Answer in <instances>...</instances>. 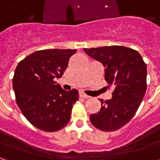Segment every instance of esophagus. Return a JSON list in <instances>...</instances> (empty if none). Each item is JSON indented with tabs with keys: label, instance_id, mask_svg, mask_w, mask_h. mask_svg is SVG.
<instances>
[{
	"label": "esophagus",
	"instance_id": "esophagus-1",
	"mask_svg": "<svg viewBox=\"0 0 160 160\" xmlns=\"http://www.w3.org/2000/svg\"><path fill=\"white\" fill-rule=\"evenodd\" d=\"M80 98H89V96L88 95H87L86 93H84V92H80Z\"/></svg>",
	"mask_w": 160,
	"mask_h": 160
}]
</instances>
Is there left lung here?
<instances>
[{
	"mask_svg": "<svg viewBox=\"0 0 160 160\" xmlns=\"http://www.w3.org/2000/svg\"><path fill=\"white\" fill-rule=\"evenodd\" d=\"M104 67V80L114 87L111 99H101L100 111L90 116L94 127L118 130L133 118L147 90V65L138 51L125 46L84 49Z\"/></svg>",
	"mask_w": 160,
	"mask_h": 160,
	"instance_id": "1",
	"label": "left lung"
}]
</instances>
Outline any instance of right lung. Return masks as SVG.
I'll return each instance as SVG.
<instances>
[{"instance_id":"right-lung-1","label":"right lung","mask_w":160,"mask_h":160,"mask_svg":"<svg viewBox=\"0 0 160 160\" xmlns=\"http://www.w3.org/2000/svg\"><path fill=\"white\" fill-rule=\"evenodd\" d=\"M76 49L38 50L20 61L12 78L16 103L34 127L46 132L62 129L79 99L76 89L63 90L54 80L63 74Z\"/></svg>"}]
</instances>
